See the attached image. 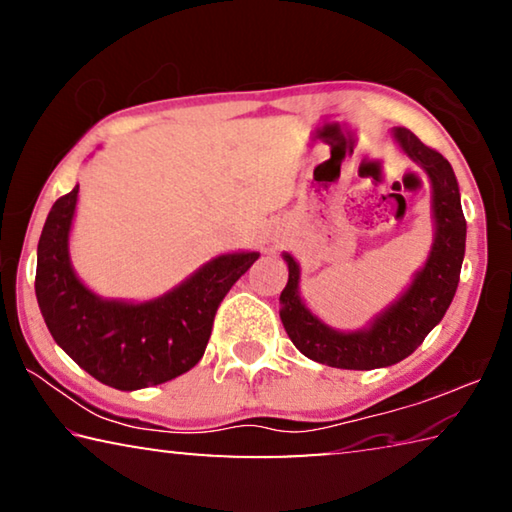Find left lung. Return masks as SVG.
I'll list each match as a JSON object with an SVG mask.
<instances>
[{
    "label": "left lung",
    "instance_id": "1",
    "mask_svg": "<svg viewBox=\"0 0 512 512\" xmlns=\"http://www.w3.org/2000/svg\"><path fill=\"white\" fill-rule=\"evenodd\" d=\"M404 153L427 171L433 187V219L436 239L422 271L415 275L409 291L388 307L370 329L336 332L302 305L298 293L300 268L296 259L284 255L289 264V282L280 296V318L293 345L307 359L345 370H372L393 366L409 357L427 334L443 320L461 280L465 255V216L452 164L436 149L422 144L406 128H395Z\"/></svg>",
    "mask_w": 512,
    "mask_h": 512
}]
</instances>
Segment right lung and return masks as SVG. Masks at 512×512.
<instances>
[{
	"instance_id": "add662e5",
	"label": "right lung",
	"mask_w": 512,
	"mask_h": 512,
	"mask_svg": "<svg viewBox=\"0 0 512 512\" xmlns=\"http://www.w3.org/2000/svg\"><path fill=\"white\" fill-rule=\"evenodd\" d=\"M79 185L60 196L38 241L36 296L54 341L101 384L137 391L183 375L201 361L216 309L257 253L207 262L167 296L126 305L101 300L74 275L67 255Z\"/></svg>"
}]
</instances>
